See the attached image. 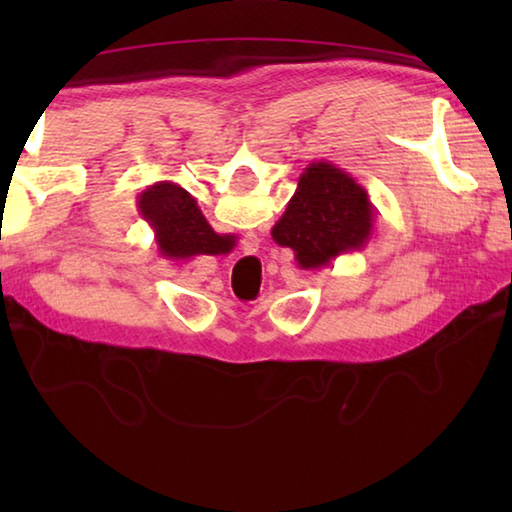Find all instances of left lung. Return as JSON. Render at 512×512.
<instances>
[{
  "label": "left lung",
  "mask_w": 512,
  "mask_h": 512,
  "mask_svg": "<svg viewBox=\"0 0 512 512\" xmlns=\"http://www.w3.org/2000/svg\"><path fill=\"white\" fill-rule=\"evenodd\" d=\"M375 205L363 185L332 162H311L296 194L273 225L275 244L291 248L305 271H318L339 255L368 244Z\"/></svg>",
  "instance_id": "1"
}]
</instances>
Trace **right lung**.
Returning <instances> with one entry per match:
<instances>
[{"label":"right lung","instance_id":"obj_1","mask_svg":"<svg viewBox=\"0 0 512 512\" xmlns=\"http://www.w3.org/2000/svg\"><path fill=\"white\" fill-rule=\"evenodd\" d=\"M137 207L142 219L151 223L160 255L167 259L228 255L237 244L235 235L214 232L196 198L171 180L146 187Z\"/></svg>","mask_w":512,"mask_h":512}]
</instances>
